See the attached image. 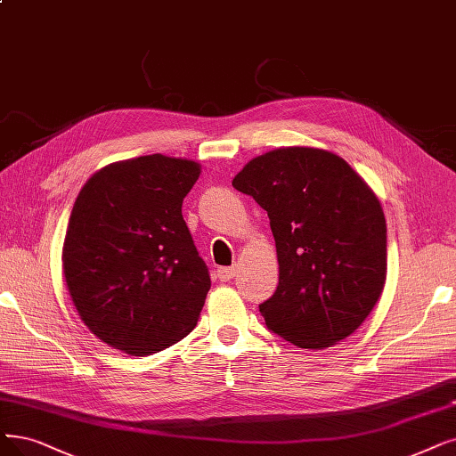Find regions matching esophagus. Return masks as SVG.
I'll list each match as a JSON object with an SVG mask.
<instances>
[{"instance_id":"esophagus-1","label":"esophagus","mask_w":456,"mask_h":456,"mask_svg":"<svg viewBox=\"0 0 456 456\" xmlns=\"http://www.w3.org/2000/svg\"><path fill=\"white\" fill-rule=\"evenodd\" d=\"M235 267H218V271H216V275H218V279H221L223 282H228V281H232L233 277H235Z\"/></svg>"}]
</instances>
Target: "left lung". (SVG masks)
Masks as SVG:
<instances>
[{"mask_svg": "<svg viewBox=\"0 0 456 456\" xmlns=\"http://www.w3.org/2000/svg\"><path fill=\"white\" fill-rule=\"evenodd\" d=\"M232 185L267 211L275 238L269 330L311 350L350 337L387 277L386 215L367 181L333 151L291 145L248 160Z\"/></svg>", "mask_w": 456, "mask_h": 456, "instance_id": "1", "label": "left lung"}]
</instances>
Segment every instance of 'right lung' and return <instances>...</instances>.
Segmentation results:
<instances>
[{
  "instance_id": "right-lung-1",
  "label": "right lung",
  "mask_w": 456,
  "mask_h": 456,
  "mask_svg": "<svg viewBox=\"0 0 456 456\" xmlns=\"http://www.w3.org/2000/svg\"><path fill=\"white\" fill-rule=\"evenodd\" d=\"M202 167L145 155L91 175L72 208L63 275L80 320L129 355H151L187 337L211 279L181 215Z\"/></svg>"
}]
</instances>
